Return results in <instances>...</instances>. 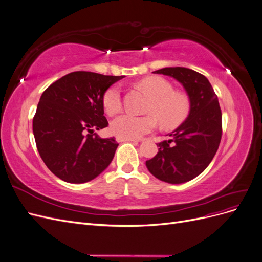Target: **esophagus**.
I'll return each instance as SVG.
<instances>
[{
	"label": "esophagus",
	"mask_w": 262,
	"mask_h": 262,
	"mask_svg": "<svg viewBox=\"0 0 262 262\" xmlns=\"http://www.w3.org/2000/svg\"><path fill=\"white\" fill-rule=\"evenodd\" d=\"M118 142H139V140L136 139H123V138H117Z\"/></svg>",
	"instance_id": "obj_1"
}]
</instances>
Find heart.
Returning a JSON list of instances; mask_svg holds the SVG:
<instances>
[{"label": "heart", "instance_id": "obj_1", "mask_svg": "<svg viewBox=\"0 0 262 262\" xmlns=\"http://www.w3.org/2000/svg\"><path fill=\"white\" fill-rule=\"evenodd\" d=\"M148 94L146 116L123 114L113 120L110 130L118 138L139 139L156 128V119L165 129H175L191 112V99L185 92L175 91L173 85L162 76H148L139 84ZM102 107L108 116L122 109V94L118 84L109 86L102 95Z\"/></svg>", "mask_w": 262, "mask_h": 262}]
</instances>
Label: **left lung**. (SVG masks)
Instances as JSON below:
<instances>
[{
    "label": "left lung",
    "instance_id": "8db88e82",
    "mask_svg": "<svg viewBox=\"0 0 262 262\" xmlns=\"http://www.w3.org/2000/svg\"><path fill=\"white\" fill-rule=\"evenodd\" d=\"M154 73L169 75L184 85L191 112L169 140L157 144L158 153L146 161V167L157 179L182 184L200 175L215 155L222 138L221 107L208 78L195 71L176 67Z\"/></svg>",
    "mask_w": 262,
    "mask_h": 262
}]
</instances>
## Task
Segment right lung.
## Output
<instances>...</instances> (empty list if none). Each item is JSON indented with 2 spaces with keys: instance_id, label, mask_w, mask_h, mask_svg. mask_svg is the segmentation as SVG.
I'll return each mask as SVG.
<instances>
[{
  "instance_id": "1",
  "label": "right lung",
  "mask_w": 262,
  "mask_h": 262,
  "mask_svg": "<svg viewBox=\"0 0 262 262\" xmlns=\"http://www.w3.org/2000/svg\"><path fill=\"white\" fill-rule=\"evenodd\" d=\"M122 77L76 71L42 93L33 119L36 145L47 167L63 181L87 182L112 163L119 145L115 137L102 139L94 130L108 126L102 95Z\"/></svg>"
}]
</instances>
